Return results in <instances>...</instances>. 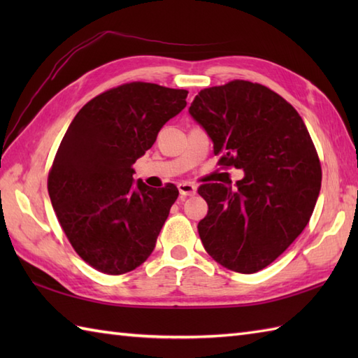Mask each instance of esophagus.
<instances>
[{
    "instance_id": "34e87169",
    "label": "esophagus",
    "mask_w": 358,
    "mask_h": 358,
    "mask_svg": "<svg viewBox=\"0 0 358 358\" xmlns=\"http://www.w3.org/2000/svg\"><path fill=\"white\" fill-rule=\"evenodd\" d=\"M178 191L181 196H189V195H195L196 194V186L192 183H187V181H183V183L178 185Z\"/></svg>"
}]
</instances>
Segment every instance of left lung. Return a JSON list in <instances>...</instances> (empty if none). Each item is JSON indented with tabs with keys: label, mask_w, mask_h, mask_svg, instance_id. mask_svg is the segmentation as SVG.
I'll return each mask as SVG.
<instances>
[{
	"label": "left lung",
	"mask_w": 358,
	"mask_h": 358,
	"mask_svg": "<svg viewBox=\"0 0 358 358\" xmlns=\"http://www.w3.org/2000/svg\"><path fill=\"white\" fill-rule=\"evenodd\" d=\"M214 143L220 166L245 171L237 187L206 183L199 223L206 252L226 269L254 273L292 245L309 223L322 166L291 104L258 83L234 80L203 89L189 108Z\"/></svg>",
	"instance_id": "1"
}]
</instances>
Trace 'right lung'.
Here are the masks:
<instances>
[{
  "instance_id": "add662e5",
  "label": "right lung",
  "mask_w": 358,
  "mask_h": 358,
  "mask_svg": "<svg viewBox=\"0 0 358 358\" xmlns=\"http://www.w3.org/2000/svg\"><path fill=\"white\" fill-rule=\"evenodd\" d=\"M186 96L185 89L126 83L83 106L64 134L48 191L67 240L94 269L121 275L154 250L178 189L135 185L132 164Z\"/></svg>"
}]
</instances>
